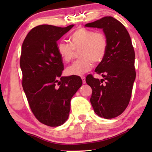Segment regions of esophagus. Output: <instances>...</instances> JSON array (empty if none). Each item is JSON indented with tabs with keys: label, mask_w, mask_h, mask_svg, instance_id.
<instances>
[{
	"label": "esophagus",
	"mask_w": 152,
	"mask_h": 152,
	"mask_svg": "<svg viewBox=\"0 0 152 152\" xmlns=\"http://www.w3.org/2000/svg\"><path fill=\"white\" fill-rule=\"evenodd\" d=\"M81 78H82V82H83V84H85L86 83V78H85V77L82 76Z\"/></svg>",
	"instance_id": "obj_1"
}]
</instances>
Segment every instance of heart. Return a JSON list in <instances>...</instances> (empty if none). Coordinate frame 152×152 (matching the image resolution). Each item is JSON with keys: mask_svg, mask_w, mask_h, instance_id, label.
Segmentation results:
<instances>
[{"mask_svg": "<svg viewBox=\"0 0 152 152\" xmlns=\"http://www.w3.org/2000/svg\"><path fill=\"white\" fill-rule=\"evenodd\" d=\"M70 41V43L65 42L58 43V53L61 60L69 62L73 58L75 50H80L79 56L82 59L74 61L66 69L68 76L84 75L92 70L93 62H101L106 55L107 40L106 36L101 31L79 29L72 34Z\"/></svg>", "mask_w": 152, "mask_h": 152, "instance_id": "heart-1", "label": "heart"}]
</instances>
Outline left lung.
<instances>
[{
	"mask_svg": "<svg viewBox=\"0 0 152 152\" xmlns=\"http://www.w3.org/2000/svg\"><path fill=\"white\" fill-rule=\"evenodd\" d=\"M85 27L102 29L106 36V55L95 69L104 78L88 75L86 82L92 90L91 102L95 113L113 119L124 111L132 96L136 76L134 49L127 30L115 18L104 17Z\"/></svg>",
	"mask_w": 152,
	"mask_h": 152,
	"instance_id": "obj_1",
	"label": "left lung"
}]
</instances>
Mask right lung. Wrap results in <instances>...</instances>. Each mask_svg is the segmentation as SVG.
Here are the masks:
<instances>
[{
    "label": "right lung",
    "mask_w": 152,
    "mask_h": 152,
    "mask_svg": "<svg viewBox=\"0 0 152 152\" xmlns=\"http://www.w3.org/2000/svg\"><path fill=\"white\" fill-rule=\"evenodd\" d=\"M73 27L38 25L30 31L22 45L20 67L23 91L35 117L50 127L66 121L72 98L82 84L79 76H61L64 64L57 42Z\"/></svg>",
    "instance_id": "1"
}]
</instances>
